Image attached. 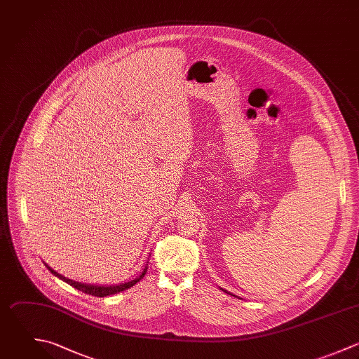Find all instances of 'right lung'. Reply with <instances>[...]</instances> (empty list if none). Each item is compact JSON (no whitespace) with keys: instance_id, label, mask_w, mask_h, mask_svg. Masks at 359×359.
<instances>
[{"instance_id":"obj_1","label":"right lung","mask_w":359,"mask_h":359,"mask_svg":"<svg viewBox=\"0 0 359 359\" xmlns=\"http://www.w3.org/2000/svg\"><path fill=\"white\" fill-rule=\"evenodd\" d=\"M44 266L47 267V270L51 273V274H54L55 277H58L60 280H62L64 283H67V284H69L71 287H74L75 290H78V291H82L83 294H88V295H92V297H99V298H104V297H109V295H114V294H117V292H121V291H126V290H128V288H131L133 285H135L144 276H145V273H147V270H148V264L145 266V269L142 270V273L140 274V277H137L135 280H131V281H128V283H124V284H118V285H109V287H106V285H93V284H82V283H78V281H74V280H69V278H67V277H64V276H61V274H58L57 271H54L51 267H48L46 263H44Z\"/></svg>"}]
</instances>
